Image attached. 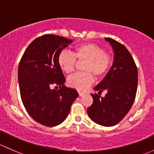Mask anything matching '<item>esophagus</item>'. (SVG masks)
<instances>
[{
  "mask_svg": "<svg viewBox=\"0 0 154 154\" xmlns=\"http://www.w3.org/2000/svg\"><path fill=\"white\" fill-rule=\"evenodd\" d=\"M78 93H79V95H80V97H81V96H82V95H84V93H83V92L78 91Z\"/></svg>",
  "mask_w": 154,
  "mask_h": 154,
  "instance_id": "34e87169",
  "label": "esophagus"
}]
</instances>
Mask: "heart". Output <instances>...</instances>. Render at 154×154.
<instances>
[{
  "mask_svg": "<svg viewBox=\"0 0 154 154\" xmlns=\"http://www.w3.org/2000/svg\"><path fill=\"white\" fill-rule=\"evenodd\" d=\"M76 59L85 61L82 66V71L85 72L72 75L68 78L67 83L79 91L85 90L93 83L92 74L97 79L103 78L112 64V58L104 48L95 43H88L76 46L73 54L66 51H61L57 57L58 66L64 73L71 74L75 68Z\"/></svg>",
  "mask_w": 154,
  "mask_h": 154,
  "instance_id": "heart-1",
  "label": "heart"
}]
</instances>
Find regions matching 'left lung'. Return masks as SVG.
Listing matches in <instances>:
<instances>
[{"instance_id": "obj_1", "label": "left lung", "mask_w": 154, "mask_h": 154, "mask_svg": "<svg viewBox=\"0 0 154 154\" xmlns=\"http://www.w3.org/2000/svg\"><path fill=\"white\" fill-rule=\"evenodd\" d=\"M114 51V62L109 72L97 86L98 94H91L93 103L87 109L92 121L106 127L119 123L128 113L136 97L138 71L131 54L125 46L111 38H105Z\"/></svg>"}]
</instances>
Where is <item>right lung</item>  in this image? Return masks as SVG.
I'll list each match as a JSON object with an SVG mask.
<instances>
[{"label": "right lung", "instance_id": "right-lung-1", "mask_svg": "<svg viewBox=\"0 0 154 154\" xmlns=\"http://www.w3.org/2000/svg\"><path fill=\"white\" fill-rule=\"evenodd\" d=\"M73 40L54 35H45L30 43L18 66V82L21 100L31 117L48 127L62 123L79 94L68 88L57 57ZM59 85V90H52Z\"/></svg>", "mask_w": 154, "mask_h": 154}]
</instances>
